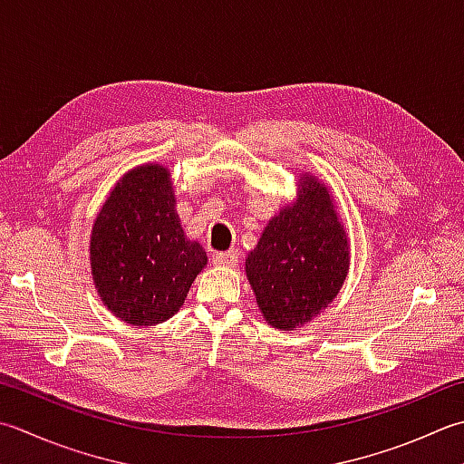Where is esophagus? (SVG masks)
Listing matches in <instances>:
<instances>
[{
    "mask_svg": "<svg viewBox=\"0 0 464 464\" xmlns=\"http://www.w3.org/2000/svg\"><path fill=\"white\" fill-rule=\"evenodd\" d=\"M213 263H215V266H237V251L215 253Z\"/></svg>",
    "mask_w": 464,
    "mask_h": 464,
    "instance_id": "1",
    "label": "esophagus"
}]
</instances>
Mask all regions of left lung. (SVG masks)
Instances as JSON below:
<instances>
[{
  "mask_svg": "<svg viewBox=\"0 0 464 464\" xmlns=\"http://www.w3.org/2000/svg\"><path fill=\"white\" fill-rule=\"evenodd\" d=\"M297 198L263 229L245 259L257 305L277 330L302 328L332 304L350 269V241L328 187L302 175Z\"/></svg>",
  "mask_w": 464,
  "mask_h": 464,
  "instance_id": "obj_1",
  "label": "left lung"
}]
</instances>
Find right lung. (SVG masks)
<instances>
[{
	"mask_svg": "<svg viewBox=\"0 0 464 464\" xmlns=\"http://www.w3.org/2000/svg\"><path fill=\"white\" fill-rule=\"evenodd\" d=\"M205 266V249L180 227L169 169L147 162L126 172L90 235V267L102 304L126 324H162L185 304Z\"/></svg>",
	"mask_w": 464,
	"mask_h": 464,
	"instance_id": "1",
	"label": "right lung"
}]
</instances>
